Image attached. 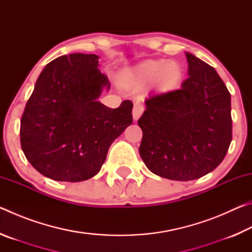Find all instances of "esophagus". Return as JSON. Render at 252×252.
<instances>
[{
	"instance_id": "34e87169",
	"label": "esophagus",
	"mask_w": 252,
	"mask_h": 252,
	"mask_svg": "<svg viewBox=\"0 0 252 252\" xmlns=\"http://www.w3.org/2000/svg\"><path fill=\"white\" fill-rule=\"evenodd\" d=\"M143 105L140 102H136L133 105V111H132V116H133V120H138L143 112Z\"/></svg>"
}]
</instances>
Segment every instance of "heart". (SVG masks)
Listing matches in <instances>:
<instances>
[{
    "label": "heart",
    "mask_w": 252,
    "mask_h": 252,
    "mask_svg": "<svg viewBox=\"0 0 252 252\" xmlns=\"http://www.w3.org/2000/svg\"><path fill=\"white\" fill-rule=\"evenodd\" d=\"M181 75V67L176 62L147 61L136 67L134 81L143 84L156 78V82L159 87L170 89L180 81Z\"/></svg>",
    "instance_id": "b5f03b06"
}]
</instances>
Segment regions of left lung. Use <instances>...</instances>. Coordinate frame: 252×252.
<instances>
[{
  "label": "left lung",
  "mask_w": 252,
  "mask_h": 252,
  "mask_svg": "<svg viewBox=\"0 0 252 252\" xmlns=\"http://www.w3.org/2000/svg\"><path fill=\"white\" fill-rule=\"evenodd\" d=\"M188 79L179 90L146 100L139 152L157 176L189 181L222 162L232 140L231 96L217 71L186 53Z\"/></svg>",
  "instance_id": "8db88e82"
}]
</instances>
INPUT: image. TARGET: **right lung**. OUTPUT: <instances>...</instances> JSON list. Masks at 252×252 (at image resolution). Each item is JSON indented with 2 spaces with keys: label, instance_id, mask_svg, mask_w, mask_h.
<instances>
[{
  "label": "right lung",
  "instance_id": "obj_1",
  "mask_svg": "<svg viewBox=\"0 0 252 252\" xmlns=\"http://www.w3.org/2000/svg\"><path fill=\"white\" fill-rule=\"evenodd\" d=\"M109 90L95 54L62 55L36 80L21 118V147L52 180L80 182L100 171L112 142L132 123L131 101L111 109L97 101Z\"/></svg>",
  "mask_w": 252,
  "mask_h": 252
}]
</instances>
